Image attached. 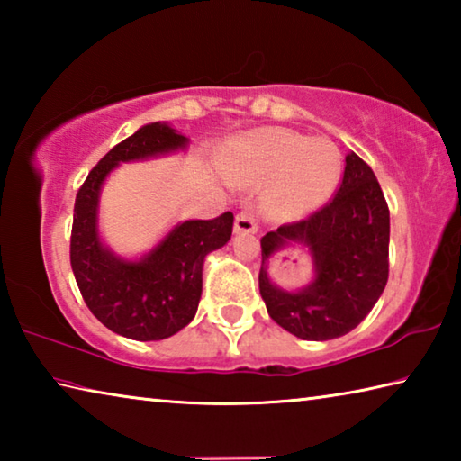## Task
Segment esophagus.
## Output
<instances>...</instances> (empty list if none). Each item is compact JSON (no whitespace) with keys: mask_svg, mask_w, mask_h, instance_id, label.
<instances>
[{"mask_svg":"<svg viewBox=\"0 0 461 461\" xmlns=\"http://www.w3.org/2000/svg\"><path fill=\"white\" fill-rule=\"evenodd\" d=\"M233 231L236 233H256L258 231V223H256L254 215L249 212H240L236 215V223H233Z\"/></svg>","mask_w":461,"mask_h":461,"instance_id":"esophagus-1","label":"esophagus"}]
</instances>
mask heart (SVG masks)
<instances>
[{
  "label": "heart",
  "mask_w": 461,
  "mask_h": 461,
  "mask_svg": "<svg viewBox=\"0 0 461 461\" xmlns=\"http://www.w3.org/2000/svg\"><path fill=\"white\" fill-rule=\"evenodd\" d=\"M223 170L233 183L270 178L264 207L272 217H303L331 197L341 176V154L330 140L286 128H256L225 146Z\"/></svg>",
  "instance_id": "obj_1"
}]
</instances>
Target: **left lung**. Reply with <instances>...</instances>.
<instances>
[{"instance_id": "8db88e82", "label": "left lung", "mask_w": 461, "mask_h": 461, "mask_svg": "<svg viewBox=\"0 0 461 461\" xmlns=\"http://www.w3.org/2000/svg\"><path fill=\"white\" fill-rule=\"evenodd\" d=\"M390 213L372 168L346 156L335 197L307 220L280 225L260 240V294L268 315L307 341L341 338L364 321L388 280ZM305 245L314 258V280L299 292L271 283L267 267L286 245Z\"/></svg>"}]
</instances>
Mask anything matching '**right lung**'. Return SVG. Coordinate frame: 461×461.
I'll list each match as a JSON object with an SVG mask.
<instances>
[{
	"label": "right lung",
	"mask_w": 461,
	"mask_h": 461,
	"mask_svg": "<svg viewBox=\"0 0 461 461\" xmlns=\"http://www.w3.org/2000/svg\"><path fill=\"white\" fill-rule=\"evenodd\" d=\"M189 138L168 123H146L93 167L75 199L71 267L85 303L107 330L136 341L167 339L193 321L203 262L231 238L233 213L181 221L136 260L112 252L99 236V193L122 162L185 150Z\"/></svg>",
	"instance_id": "add662e5"
}]
</instances>
